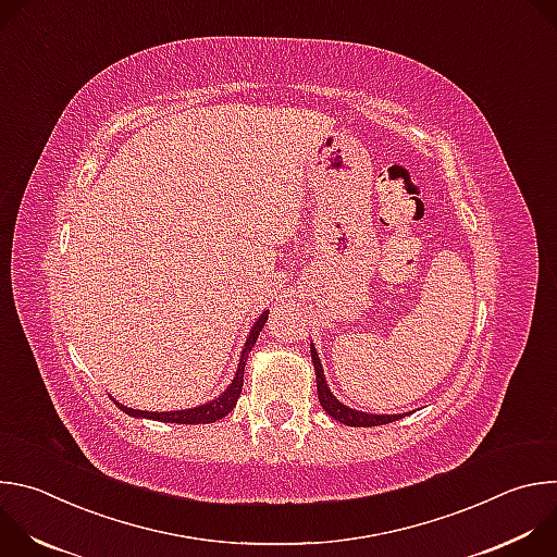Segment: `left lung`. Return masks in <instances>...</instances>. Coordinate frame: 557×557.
<instances>
[{"instance_id": "left-lung-1", "label": "left lung", "mask_w": 557, "mask_h": 557, "mask_svg": "<svg viewBox=\"0 0 557 557\" xmlns=\"http://www.w3.org/2000/svg\"><path fill=\"white\" fill-rule=\"evenodd\" d=\"M310 359H312V366H314L317 396H320V404L326 410V414H331L335 421H339L344 425H350V428H374V425H385V423H392V421H399V419L408 417V412L406 414H370V412H359V410H352V408L344 406L337 399V396L331 392L324 368H322V359H320V355H317L312 344H310Z\"/></svg>"}]
</instances>
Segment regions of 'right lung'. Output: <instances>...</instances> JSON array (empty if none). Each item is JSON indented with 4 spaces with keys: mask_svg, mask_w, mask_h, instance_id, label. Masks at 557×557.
Instances as JSON below:
<instances>
[{
    "mask_svg": "<svg viewBox=\"0 0 557 557\" xmlns=\"http://www.w3.org/2000/svg\"><path fill=\"white\" fill-rule=\"evenodd\" d=\"M269 320V310H264L258 320L253 322L249 335H247V342L243 346V352H240V361H237V370L231 379V383L226 385V389L222 394H218L213 401H207L202 406H196V408H187V410H172V412H147V410H134V408H127L119 401L116 408L121 412H125L127 417H134V419H149V421H161V423H181V425H198V423H215L220 421L222 417H226L237 399H240V392H243V385H245V366H247V359H249V352L253 350L256 342H258V335L262 333L264 324Z\"/></svg>",
    "mask_w": 557,
    "mask_h": 557,
    "instance_id": "add662e5",
    "label": "right lung"
}]
</instances>
